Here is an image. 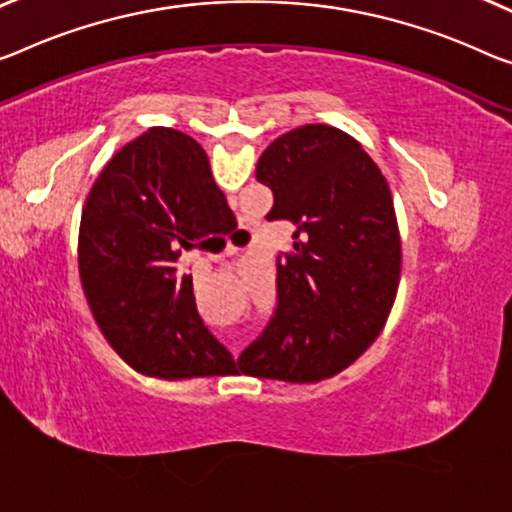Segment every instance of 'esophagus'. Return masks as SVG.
Instances as JSON below:
<instances>
[{
  "label": "esophagus",
  "mask_w": 512,
  "mask_h": 512,
  "mask_svg": "<svg viewBox=\"0 0 512 512\" xmlns=\"http://www.w3.org/2000/svg\"><path fill=\"white\" fill-rule=\"evenodd\" d=\"M226 251H229V254H235V251H238V247H233V245H229V247H226Z\"/></svg>",
  "instance_id": "obj_1"
}]
</instances>
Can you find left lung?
I'll use <instances>...</instances> for the list:
<instances>
[{
    "label": "left lung",
    "instance_id": "obj_1",
    "mask_svg": "<svg viewBox=\"0 0 512 512\" xmlns=\"http://www.w3.org/2000/svg\"><path fill=\"white\" fill-rule=\"evenodd\" d=\"M256 178L274 194L267 219L297 231L277 261L274 318L238 366L320 382L364 355L396 300L403 256L389 183L357 139L320 123L274 139Z\"/></svg>",
    "mask_w": 512,
    "mask_h": 512
}]
</instances>
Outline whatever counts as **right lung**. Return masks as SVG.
Wrapping results in <instances>:
<instances>
[{"mask_svg": "<svg viewBox=\"0 0 512 512\" xmlns=\"http://www.w3.org/2000/svg\"><path fill=\"white\" fill-rule=\"evenodd\" d=\"M229 212L206 151L174 128L132 139L93 183L77 240L82 288L102 336L137 373H235L183 272V256L206 247Z\"/></svg>", "mask_w": 512, "mask_h": 512, "instance_id": "obj_1", "label": "right lung"}]
</instances>
